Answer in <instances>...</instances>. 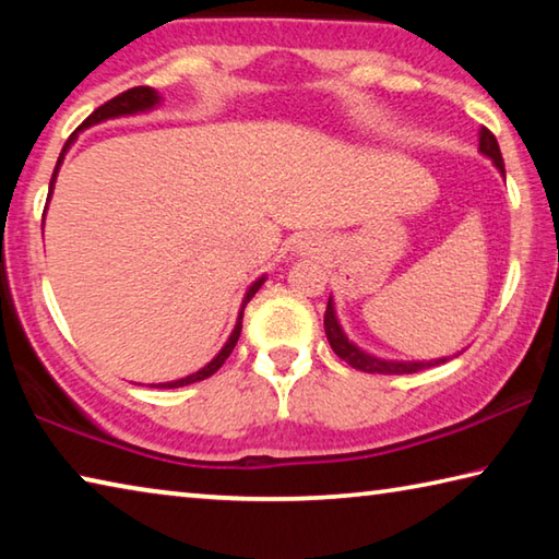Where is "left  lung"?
<instances>
[{
    "instance_id": "obj_1",
    "label": "left lung",
    "mask_w": 559,
    "mask_h": 559,
    "mask_svg": "<svg viewBox=\"0 0 559 559\" xmlns=\"http://www.w3.org/2000/svg\"><path fill=\"white\" fill-rule=\"evenodd\" d=\"M478 150L486 157H490V163H493L498 167V173L506 177L503 155H500L496 135L488 128L478 130ZM325 335H328L330 347H333V353L340 359H345V362L349 367H355V370L370 372V374H412L419 370H429V367L443 365L449 359V357H439V359H421V362H409V359H384V357L365 353V349H359L353 340L343 333V325H340V320L335 316L333 298H328V308H325Z\"/></svg>"
}]
</instances>
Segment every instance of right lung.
I'll use <instances>...</instances> for the list:
<instances>
[{"mask_svg":"<svg viewBox=\"0 0 559 559\" xmlns=\"http://www.w3.org/2000/svg\"><path fill=\"white\" fill-rule=\"evenodd\" d=\"M155 106H159V93H157L155 88H150V86H135V88H130V91H126V93H120V96L110 98L108 103H103L100 108L93 110L91 116L81 122L79 130L71 132V138L66 140V145H63L61 155H59V163H56V169H53L51 182H49V200H51V192H53L56 175H59V169H61V165H63V157H66V153H69V147L75 143V138H79V132H81V130H86V128H91V126H98V122H103V120H110V118L138 116V112L153 110ZM263 281H266V276H261V278L253 281L251 286H249V290H246V296H243V300H241L239 318H236V325H234V330H231V335H229V340H226V345L219 349V355H216V357L212 359V362H206V365L202 367V370H197L194 374L182 377V380L163 382V384H153V386H159V390H175V386H185V384L202 382V380H206V377H212L216 370H219V367L226 362V357H229V355H231V349L236 347V340H239V335H241V320H243V308H246V302H249L253 296H257V290L263 286Z\"/></svg>","mask_w":559,"mask_h":559,"instance_id":"add662e5","label":"right lung"}]
</instances>
